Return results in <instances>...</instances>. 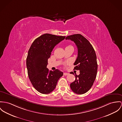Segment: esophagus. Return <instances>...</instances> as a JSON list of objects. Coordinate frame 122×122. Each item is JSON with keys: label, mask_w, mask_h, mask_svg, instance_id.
Listing matches in <instances>:
<instances>
[{"label": "esophagus", "mask_w": 122, "mask_h": 122, "mask_svg": "<svg viewBox=\"0 0 122 122\" xmlns=\"http://www.w3.org/2000/svg\"><path fill=\"white\" fill-rule=\"evenodd\" d=\"M69 74L68 73H66V72H65V73H64V75H65V76H67V75H68Z\"/></svg>", "instance_id": "obj_1"}]
</instances>
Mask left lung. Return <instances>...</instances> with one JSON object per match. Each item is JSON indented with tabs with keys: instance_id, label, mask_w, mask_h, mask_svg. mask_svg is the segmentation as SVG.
<instances>
[{
	"instance_id": "8db88e82",
	"label": "left lung",
	"mask_w": 122,
	"mask_h": 122,
	"mask_svg": "<svg viewBox=\"0 0 122 122\" xmlns=\"http://www.w3.org/2000/svg\"><path fill=\"white\" fill-rule=\"evenodd\" d=\"M66 39L73 41L78 50L74 70L79 71L80 74H75L76 79L71 84L70 87L76 94H84L91 88L97 76V64L96 52L90 42L80 34L68 36Z\"/></svg>"
}]
</instances>
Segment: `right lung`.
<instances>
[{
  "label": "right lung",
  "instance_id": "1",
  "mask_svg": "<svg viewBox=\"0 0 122 122\" xmlns=\"http://www.w3.org/2000/svg\"><path fill=\"white\" fill-rule=\"evenodd\" d=\"M65 38L44 34L33 41L29 50L26 58L28 76L34 88L42 94L52 92L63 75L59 70L49 71L46 67L53 48Z\"/></svg>",
  "mask_w": 122,
  "mask_h": 122
}]
</instances>
